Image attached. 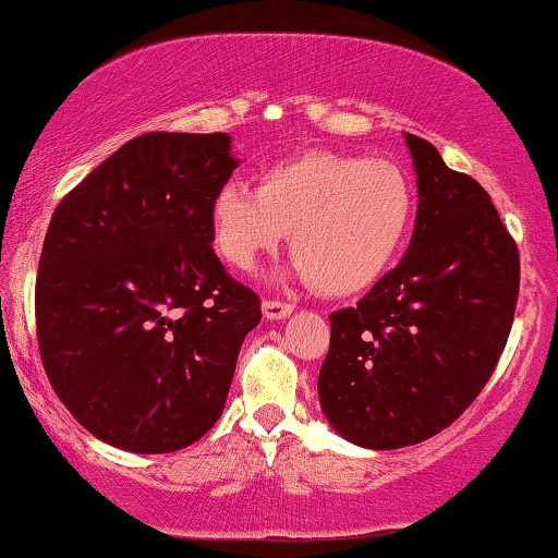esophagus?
Returning <instances> with one entry per match:
<instances>
[{
    "label": "esophagus",
    "instance_id": "34e87169",
    "mask_svg": "<svg viewBox=\"0 0 558 558\" xmlns=\"http://www.w3.org/2000/svg\"><path fill=\"white\" fill-rule=\"evenodd\" d=\"M263 314H265V319H270V322L286 319V316H291V314H293V303L275 301V299H265V301H263Z\"/></svg>",
    "mask_w": 558,
    "mask_h": 558
}]
</instances>
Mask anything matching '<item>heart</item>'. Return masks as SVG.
Listing matches in <instances>:
<instances>
[{"label":"heart","mask_w":558,"mask_h":558,"mask_svg":"<svg viewBox=\"0 0 558 558\" xmlns=\"http://www.w3.org/2000/svg\"><path fill=\"white\" fill-rule=\"evenodd\" d=\"M412 214V180L397 161L303 151L267 165L259 187L223 182L208 218L216 252L236 270H252L291 231L295 275L352 295L384 278Z\"/></svg>","instance_id":"1"}]
</instances>
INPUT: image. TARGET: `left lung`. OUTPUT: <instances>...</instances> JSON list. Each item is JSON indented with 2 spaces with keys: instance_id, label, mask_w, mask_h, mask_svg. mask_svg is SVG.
I'll return each instance as SVG.
<instances>
[{
  "instance_id": "1",
  "label": "left lung",
  "mask_w": 558,
  "mask_h": 558,
  "mask_svg": "<svg viewBox=\"0 0 558 558\" xmlns=\"http://www.w3.org/2000/svg\"><path fill=\"white\" fill-rule=\"evenodd\" d=\"M417 221L401 263L355 308L329 316L319 401L344 440L414 446L466 412L512 329L520 255L495 203L453 172L429 141L407 133Z\"/></svg>"
}]
</instances>
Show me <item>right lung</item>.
<instances>
[{"label": "right lung", "instance_id": "obj_1", "mask_svg": "<svg viewBox=\"0 0 558 558\" xmlns=\"http://www.w3.org/2000/svg\"><path fill=\"white\" fill-rule=\"evenodd\" d=\"M227 133H144L56 206L35 324L46 376L84 429L131 453L201 440L227 404L255 291L210 246Z\"/></svg>", "mask_w": 558, "mask_h": 558}]
</instances>
